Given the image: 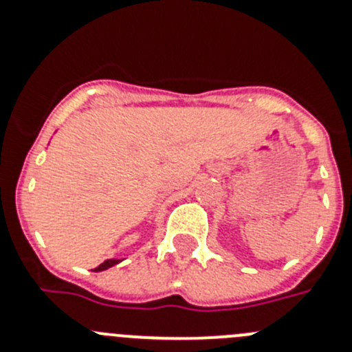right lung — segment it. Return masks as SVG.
<instances>
[{"mask_svg": "<svg viewBox=\"0 0 352 352\" xmlns=\"http://www.w3.org/2000/svg\"><path fill=\"white\" fill-rule=\"evenodd\" d=\"M118 263H121V259H107V261H104V263H102L98 268H95V272H104V270H107V268H113L114 264H118Z\"/></svg>", "mask_w": 352, "mask_h": 352, "instance_id": "add662e5", "label": "right lung"}]
</instances>
